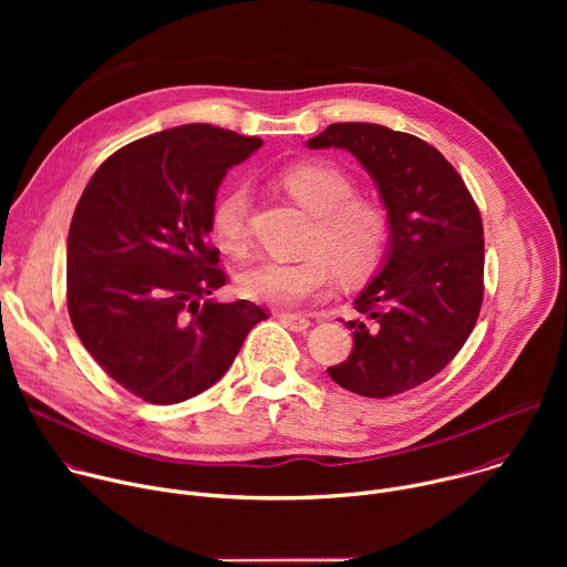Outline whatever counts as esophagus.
<instances>
[{
	"instance_id": "34e87169",
	"label": "esophagus",
	"mask_w": 567,
	"mask_h": 567,
	"mask_svg": "<svg viewBox=\"0 0 567 567\" xmlns=\"http://www.w3.org/2000/svg\"><path fill=\"white\" fill-rule=\"evenodd\" d=\"M280 322L285 328H289L291 332H305L311 326L309 318H305L300 313H280Z\"/></svg>"
}]
</instances>
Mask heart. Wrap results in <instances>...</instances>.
I'll return each mask as SVG.
<instances>
[{
  "instance_id": "heart-1",
  "label": "heart",
  "mask_w": 567,
  "mask_h": 567,
  "mask_svg": "<svg viewBox=\"0 0 567 567\" xmlns=\"http://www.w3.org/2000/svg\"><path fill=\"white\" fill-rule=\"evenodd\" d=\"M285 190L313 217L307 258L296 262L265 260L241 271L239 291L251 300L296 307L330 289L332 271L346 280L368 276L381 260L390 235V219L379 202L354 197L350 173L326 161L296 164L280 175ZM251 195L245 184L228 186L213 206L210 224L219 245L245 254L249 245Z\"/></svg>"
}]
</instances>
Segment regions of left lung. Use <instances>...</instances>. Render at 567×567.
Wrapping results in <instances>:
<instances>
[{
	"instance_id": "left-lung-1",
	"label": "left lung",
	"mask_w": 567,
	"mask_h": 567,
	"mask_svg": "<svg viewBox=\"0 0 567 567\" xmlns=\"http://www.w3.org/2000/svg\"><path fill=\"white\" fill-rule=\"evenodd\" d=\"M307 147H339L372 177L390 219L377 276L348 320L354 348L328 368L363 396L406 392L444 370L475 328L482 305L484 237L457 171L426 141L374 123H334Z\"/></svg>"
}]
</instances>
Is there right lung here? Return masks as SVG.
I'll list each match as a JSON object with an SVG mask.
<instances>
[{
    "label": "right lung",
    "instance_id": "add662e5",
    "mask_svg": "<svg viewBox=\"0 0 567 567\" xmlns=\"http://www.w3.org/2000/svg\"><path fill=\"white\" fill-rule=\"evenodd\" d=\"M262 145L206 123L114 152L80 197L66 237V307L96 363L143 401L171 406L224 377L267 318L226 285L208 245L226 171Z\"/></svg>",
    "mask_w": 567,
    "mask_h": 567
}]
</instances>
